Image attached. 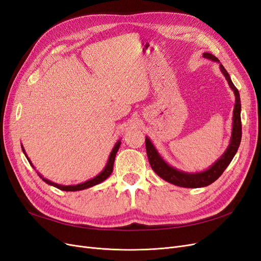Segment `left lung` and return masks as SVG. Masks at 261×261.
<instances>
[{"instance_id": "left-lung-1", "label": "left lung", "mask_w": 261, "mask_h": 261, "mask_svg": "<svg viewBox=\"0 0 261 261\" xmlns=\"http://www.w3.org/2000/svg\"><path fill=\"white\" fill-rule=\"evenodd\" d=\"M203 58L212 60L215 62H220L215 55L210 53H203ZM220 69L222 74L225 76V80L228 83V86L234 91L235 94V105L233 110V128H232V136L230 145H228L225 152L221 155L219 160L213 163L211 167L202 172L198 173H187L176 170L175 168L171 167L167 162H165L161 155L158 153L156 149L152 145L151 141L148 137H146V150L147 155L150 165H151L152 170L164 180L169 181L171 184H174L179 187H186V188H198L204 187L212 184L213 181L217 180L224 170L227 168V165L231 163L234 155L238 152V149L241 144L242 139V122H241V98L239 90L231 81V77L226 72V69L222 64H220Z\"/></svg>"}]
</instances>
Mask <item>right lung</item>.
I'll return each instance as SVG.
<instances>
[{"label":"right lung","mask_w":261,"mask_h":261,"mask_svg":"<svg viewBox=\"0 0 261 261\" xmlns=\"http://www.w3.org/2000/svg\"><path fill=\"white\" fill-rule=\"evenodd\" d=\"M120 146H121V140H118L117 143L115 144L114 148L112 149L111 154H110V156H109L108 163H107V165H106V168L103 169V171H102V172L100 173V174L97 175L96 177H93V178H91V179H89V180H87V181H84V183L77 184V185H67V186H65V185H60V184L53 183V181H51V180H49V179H46V178L42 177L40 174H39V173H38V174H39V176H40V177L42 178L43 181H45L46 184H49V185H51V186L57 187V188L61 189V191H65V192H76V191H82V189H86V188L92 187V186H94V185L100 184L101 181H103L105 179H107L110 175H111V173H112V171H113V164H114V160H115V155H116V152L118 151V148H120ZM21 149H22V152L25 153V155H26V158H27V160L29 161V163H30L31 165H33V163H31L30 160H29V158L27 156V154H26V152H25V149H23L22 145H21ZM33 168H34V165H33Z\"/></svg>","instance_id":"obj_1"}]
</instances>
